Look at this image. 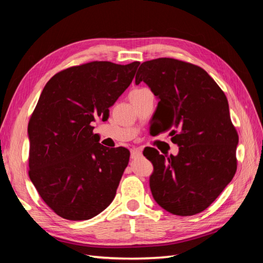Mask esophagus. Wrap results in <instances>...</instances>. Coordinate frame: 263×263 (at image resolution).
<instances>
[{"label":"esophagus","mask_w":263,"mask_h":263,"mask_svg":"<svg viewBox=\"0 0 263 263\" xmlns=\"http://www.w3.org/2000/svg\"><path fill=\"white\" fill-rule=\"evenodd\" d=\"M140 155H141V150L139 148H133V149H130V157H132V159L136 158V157H138Z\"/></svg>","instance_id":"1"}]
</instances>
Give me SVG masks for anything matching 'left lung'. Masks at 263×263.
Instances as JSON below:
<instances>
[{"label": "left lung", "mask_w": 263, "mask_h": 263, "mask_svg": "<svg viewBox=\"0 0 263 263\" xmlns=\"http://www.w3.org/2000/svg\"><path fill=\"white\" fill-rule=\"evenodd\" d=\"M144 81L159 98V133L170 130L177 156L155 148L150 189L155 201L179 216H192L216 200L237 170L238 133L225 93L201 67L173 58L142 62L135 83Z\"/></svg>", "instance_id": "8db88e82"}]
</instances>
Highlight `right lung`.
<instances>
[{
	"instance_id": "add662e5",
	"label": "right lung",
	"mask_w": 263,
	"mask_h": 263,
	"mask_svg": "<svg viewBox=\"0 0 263 263\" xmlns=\"http://www.w3.org/2000/svg\"><path fill=\"white\" fill-rule=\"evenodd\" d=\"M139 61H91L61 70L47 82L28 123V176L58 216L86 220L114 200L130 153L108 149L93 133L129 86Z\"/></svg>"
}]
</instances>
